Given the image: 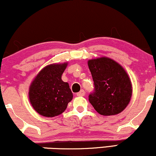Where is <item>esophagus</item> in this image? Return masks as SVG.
I'll list each match as a JSON object with an SVG mask.
<instances>
[{
	"label": "esophagus",
	"mask_w": 156,
	"mask_h": 156,
	"mask_svg": "<svg viewBox=\"0 0 156 156\" xmlns=\"http://www.w3.org/2000/svg\"><path fill=\"white\" fill-rule=\"evenodd\" d=\"M76 96H85L84 90H83V89L81 90L80 92H78V93L76 94Z\"/></svg>",
	"instance_id": "obj_1"
}]
</instances>
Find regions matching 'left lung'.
I'll return each mask as SVG.
<instances>
[{"instance_id": "8db88e82", "label": "left lung", "mask_w": 156, "mask_h": 156, "mask_svg": "<svg viewBox=\"0 0 156 156\" xmlns=\"http://www.w3.org/2000/svg\"><path fill=\"white\" fill-rule=\"evenodd\" d=\"M95 85L89 101L101 115H115L125 109L132 96V84L124 67L115 60L100 57L88 60Z\"/></svg>"}]
</instances>
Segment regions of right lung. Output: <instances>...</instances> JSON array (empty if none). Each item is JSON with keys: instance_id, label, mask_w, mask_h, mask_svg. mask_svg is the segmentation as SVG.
<instances>
[{"instance_id": "1", "label": "right lung", "mask_w": 156, "mask_h": 156, "mask_svg": "<svg viewBox=\"0 0 156 156\" xmlns=\"http://www.w3.org/2000/svg\"><path fill=\"white\" fill-rule=\"evenodd\" d=\"M67 64V62L46 65L29 86V102L41 115L46 117L59 115L73 99L69 83L61 79Z\"/></svg>"}]
</instances>
